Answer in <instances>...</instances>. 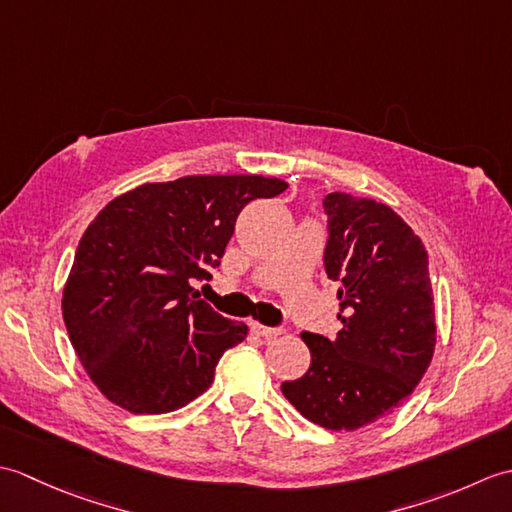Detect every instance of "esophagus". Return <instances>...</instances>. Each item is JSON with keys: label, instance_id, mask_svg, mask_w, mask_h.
<instances>
[{"label": "esophagus", "instance_id": "34e87169", "mask_svg": "<svg viewBox=\"0 0 512 512\" xmlns=\"http://www.w3.org/2000/svg\"><path fill=\"white\" fill-rule=\"evenodd\" d=\"M250 330H253V334L262 336V339H273V336L281 334V328H268V325H262V323H253L250 325Z\"/></svg>", "mask_w": 512, "mask_h": 512}]
</instances>
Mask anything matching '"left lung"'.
<instances>
[{
    "mask_svg": "<svg viewBox=\"0 0 512 512\" xmlns=\"http://www.w3.org/2000/svg\"><path fill=\"white\" fill-rule=\"evenodd\" d=\"M323 211V266L339 284L343 330L336 339L301 332L310 367L281 391L310 422L354 431L394 411L431 363L429 255L387 204L336 191L325 195Z\"/></svg>",
    "mask_w": 512,
    "mask_h": 512,
    "instance_id": "1",
    "label": "left lung"
}]
</instances>
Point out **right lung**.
Wrapping results in <instances>:
<instances>
[{
  "instance_id": "right-lung-1",
  "label": "right lung",
  "mask_w": 512,
  "mask_h": 512,
  "mask_svg": "<svg viewBox=\"0 0 512 512\" xmlns=\"http://www.w3.org/2000/svg\"><path fill=\"white\" fill-rule=\"evenodd\" d=\"M288 184L264 176H187L118 195L76 246L63 321L85 372L132 413L176 411L213 383L244 323L198 299L250 200Z\"/></svg>"
}]
</instances>
